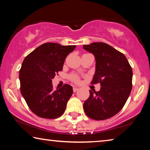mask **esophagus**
Returning <instances> with one entry per match:
<instances>
[{
	"instance_id": "obj_1",
	"label": "esophagus",
	"mask_w": 150,
	"mask_h": 150,
	"mask_svg": "<svg viewBox=\"0 0 150 150\" xmlns=\"http://www.w3.org/2000/svg\"><path fill=\"white\" fill-rule=\"evenodd\" d=\"M79 89V88H77V87H73V92L74 93H75V92H77V91Z\"/></svg>"
}]
</instances>
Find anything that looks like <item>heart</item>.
Here are the masks:
<instances>
[{
	"label": "heart",
	"instance_id": "obj_1",
	"mask_svg": "<svg viewBox=\"0 0 150 150\" xmlns=\"http://www.w3.org/2000/svg\"><path fill=\"white\" fill-rule=\"evenodd\" d=\"M70 77L73 81H74V82H79V79L78 76H77L76 75H71Z\"/></svg>",
	"mask_w": 150,
	"mask_h": 150
}]
</instances>
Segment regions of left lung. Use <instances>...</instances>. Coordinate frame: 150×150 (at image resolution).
<instances>
[{
    "label": "left lung",
    "mask_w": 150,
    "mask_h": 150,
    "mask_svg": "<svg viewBox=\"0 0 150 150\" xmlns=\"http://www.w3.org/2000/svg\"><path fill=\"white\" fill-rule=\"evenodd\" d=\"M83 47L95 57L91 83L101 86L97 92L89 91L83 108L89 118L106 120L120 112L128 100L132 88V69L125 55L107 44L94 42Z\"/></svg>",
    "instance_id": "8db88e82"
}]
</instances>
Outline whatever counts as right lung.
Wrapping results in <instances>:
<instances>
[{
	"label": "right lung",
	"mask_w": 150,
	"mask_h": 150,
	"mask_svg": "<svg viewBox=\"0 0 150 150\" xmlns=\"http://www.w3.org/2000/svg\"><path fill=\"white\" fill-rule=\"evenodd\" d=\"M75 47L45 43L23 61L19 71L20 91L30 110L40 117L57 118L65 112L73 87L65 84L54 90L52 79L62 71L66 57Z\"/></svg>",
	"instance_id": "1"
}]
</instances>
